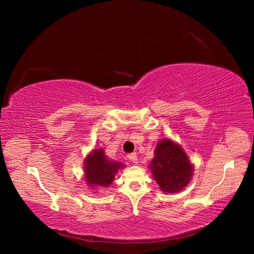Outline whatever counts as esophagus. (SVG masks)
Here are the masks:
<instances>
[{
  "label": "esophagus",
  "mask_w": 254,
  "mask_h": 254,
  "mask_svg": "<svg viewBox=\"0 0 254 254\" xmlns=\"http://www.w3.org/2000/svg\"><path fill=\"white\" fill-rule=\"evenodd\" d=\"M128 159H129L130 161H132L133 163H136V161H137V156H136V153H135V152L129 153V155H128Z\"/></svg>",
  "instance_id": "esophagus-1"
}]
</instances>
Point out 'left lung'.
Wrapping results in <instances>:
<instances>
[{
    "label": "left lung",
    "instance_id": "1",
    "mask_svg": "<svg viewBox=\"0 0 254 254\" xmlns=\"http://www.w3.org/2000/svg\"><path fill=\"white\" fill-rule=\"evenodd\" d=\"M149 168L161 190L165 193H176L189 184L193 175L187 153L171 140H162L156 146L155 157Z\"/></svg>",
    "mask_w": 254,
    "mask_h": 254
}]
</instances>
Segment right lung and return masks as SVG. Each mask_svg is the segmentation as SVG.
<instances>
[{
    "label": "right lung",
    "instance_id": "add662e5",
    "mask_svg": "<svg viewBox=\"0 0 254 254\" xmlns=\"http://www.w3.org/2000/svg\"><path fill=\"white\" fill-rule=\"evenodd\" d=\"M123 165L107 160L103 149L94 150L84 160V173L89 187H109Z\"/></svg>",
    "mask_w": 254,
    "mask_h": 254
}]
</instances>
